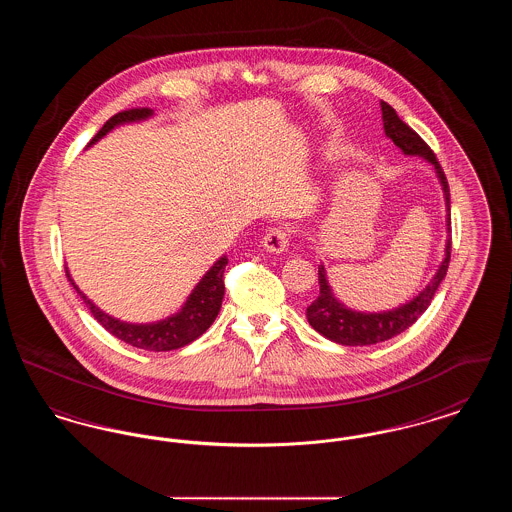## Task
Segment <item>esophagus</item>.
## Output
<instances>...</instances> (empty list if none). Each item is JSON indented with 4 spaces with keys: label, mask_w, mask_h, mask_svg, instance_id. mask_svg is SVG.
<instances>
[{
    "label": "esophagus",
    "mask_w": 512,
    "mask_h": 512,
    "mask_svg": "<svg viewBox=\"0 0 512 512\" xmlns=\"http://www.w3.org/2000/svg\"><path fill=\"white\" fill-rule=\"evenodd\" d=\"M290 240H292V234H290L288 228L274 226L265 234L263 247L270 251V253H282V251H286L290 247Z\"/></svg>",
    "instance_id": "1"
}]
</instances>
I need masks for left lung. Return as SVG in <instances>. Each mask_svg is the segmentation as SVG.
Masks as SVG:
<instances>
[{"label": "left lung", "instance_id": "left-lung-1", "mask_svg": "<svg viewBox=\"0 0 512 512\" xmlns=\"http://www.w3.org/2000/svg\"><path fill=\"white\" fill-rule=\"evenodd\" d=\"M382 107V121L386 136L395 146L399 147L405 155H418L424 157L430 165H434L438 174L439 184L445 195V207H447V242H445V257L439 265L438 272L430 280V284L413 297L409 303L399 305L397 309L384 311V313H359L353 309H347L340 303L332 288L326 280L324 267H318V284L320 293L317 299L307 307V320L309 324L330 341H336L341 345H372L380 341L391 340L393 336L405 332L409 326H413L418 317L430 307L434 295L438 292L441 280L447 274L449 259H451V215H449V184L443 174V169L434 155V151L428 144L414 132L409 124L399 119L395 109L386 101L380 103Z\"/></svg>", "mask_w": 512, "mask_h": 512}]
</instances>
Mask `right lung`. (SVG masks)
<instances>
[{
  "label": "right lung",
  "mask_w": 512,
  "mask_h": 512,
  "mask_svg": "<svg viewBox=\"0 0 512 512\" xmlns=\"http://www.w3.org/2000/svg\"><path fill=\"white\" fill-rule=\"evenodd\" d=\"M151 115H153V111L146 107L121 111L103 124V128L92 138V142L88 146L96 144L107 132H111L119 124L144 121ZM226 265H228V259L224 255L205 272V276L199 280L194 292L190 293V297L184 303V307L180 309V313L165 318V320H159V322H149V324H132V322H122L119 318L109 317L78 290L69 270H67V276H69L76 293L82 297V301L90 309V313L109 334H113L115 338H119L124 343H130L138 349L172 351V349H180V347L197 340L215 322V318L219 315L220 305H222V297H224V268Z\"/></svg>",
  "instance_id": "add662e5"
}]
</instances>
